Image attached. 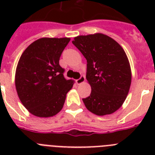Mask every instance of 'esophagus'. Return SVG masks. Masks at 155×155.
Segmentation results:
<instances>
[{
  "label": "esophagus",
  "mask_w": 155,
  "mask_h": 155,
  "mask_svg": "<svg viewBox=\"0 0 155 155\" xmlns=\"http://www.w3.org/2000/svg\"><path fill=\"white\" fill-rule=\"evenodd\" d=\"M84 81H85V77L83 76V75H81V76L80 77V78L77 79V80H76V83L78 84H81V83H83V82H84Z\"/></svg>",
  "instance_id": "obj_1"
}]
</instances>
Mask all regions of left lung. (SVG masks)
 Here are the masks:
<instances>
[{
    "instance_id": "obj_1",
    "label": "left lung",
    "mask_w": 155,
    "mask_h": 155,
    "mask_svg": "<svg viewBox=\"0 0 155 155\" xmlns=\"http://www.w3.org/2000/svg\"><path fill=\"white\" fill-rule=\"evenodd\" d=\"M72 43L87 60L86 79L91 87L82 98L86 108L97 116L112 114L125 101L131 84V70L125 51L106 35L75 37Z\"/></svg>"
}]
</instances>
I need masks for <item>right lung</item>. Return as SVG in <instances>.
Returning <instances> with one entry per match:
<instances>
[{"mask_svg": "<svg viewBox=\"0 0 155 155\" xmlns=\"http://www.w3.org/2000/svg\"><path fill=\"white\" fill-rule=\"evenodd\" d=\"M70 38H41L25 49L18 63L15 87L22 105L38 117L62 109L73 80L64 78L59 61Z\"/></svg>", "mask_w": 155, "mask_h": 155, "instance_id": "1", "label": "right lung"}]
</instances>
